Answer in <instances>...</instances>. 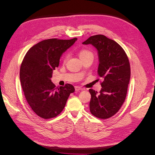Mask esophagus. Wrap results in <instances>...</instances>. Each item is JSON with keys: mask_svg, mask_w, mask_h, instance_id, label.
Masks as SVG:
<instances>
[{"mask_svg": "<svg viewBox=\"0 0 155 155\" xmlns=\"http://www.w3.org/2000/svg\"><path fill=\"white\" fill-rule=\"evenodd\" d=\"M75 89L76 91H82L83 90V88L82 87H78V86H75Z\"/></svg>", "mask_w": 155, "mask_h": 155, "instance_id": "esophagus-1", "label": "esophagus"}]
</instances>
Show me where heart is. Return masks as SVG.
Masks as SVG:
<instances>
[{"mask_svg": "<svg viewBox=\"0 0 155 155\" xmlns=\"http://www.w3.org/2000/svg\"><path fill=\"white\" fill-rule=\"evenodd\" d=\"M78 54H79V57H80L81 60L84 58H86V57L89 56H93L92 53L91 51L86 50V49H82V50H81L79 51ZM68 54H67V53L64 54L63 56V61L65 62L68 60Z\"/></svg>", "mask_w": 155, "mask_h": 155, "instance_id": "obj_1", "label": "heart"}]
</instances>
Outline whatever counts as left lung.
I'll use <instances>...</instances> for the list:
<instances>
[{
  "label": "left lung",
  "instance_id": "obj_1",
  "mask_svg": "<svg viewBox=\"0 0 155 155\" xmlns=\"http://www.w3.org/2000/svg\"><path fill=\"white\" fill-rule=\"evenodd\" d=\"M82 43L91 44L97 48L98 74L103 79L99 93L89 89L91 112L97 118L108 119L119 111L126 99L131 77L128 57L115 41L102 35L92 36Z\"/></svg>",
  "mask_w": 155,
  "mask_h": 155
}]
</instances>
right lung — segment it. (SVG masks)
Returning <instances> with one entry per match:
<instances>
[{
  "mask_svg": "<svg viewBox=\"0 0 155 155\" xmlns=\"http://www.w3.org/2000/svg\"><path fill=\"white\" fill-rule=\"evenodd\" d=\"M77 40L45 39L32 46L24 57L20 68L22 88L29 107L40 117L48 119L59 115L70 94L75 92L70 84L56 87L51 78L63 53Z\"/></svg>",
  "mask_w": 155,
  "mask_h": 155,
  "instance_id": "obj_1",
  "label": "right lung"
}]
</instances>
